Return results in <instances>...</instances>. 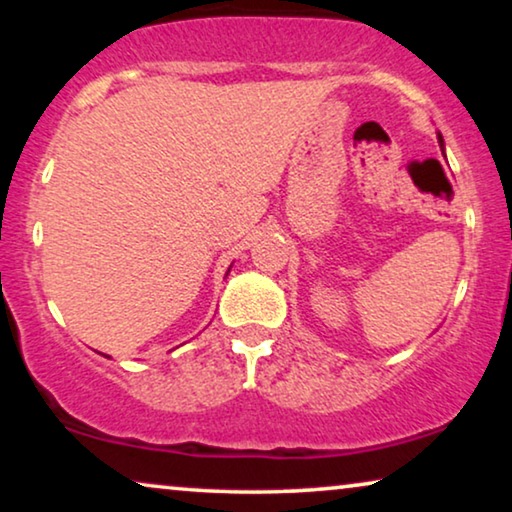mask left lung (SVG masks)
<instances>
[{"label": "left lung", "instance_id": "1", "mask_svg": "<svg viewBox=\"0 0 512 512\" xmlns=\"http://www.w3.org/2000/svg\"><path fill=\"white\" fill-rule=\"evenodd\" d=\"M440 144H443V137H440Z\"/></svg>", "mask_w": 512, "mask_h": 512}]
</instances>
